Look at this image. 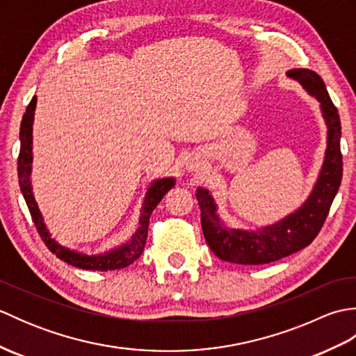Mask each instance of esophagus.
<instances>
[{"mask_svg": "<svg viewBox=\"0 0 356 356\" xmlns=\"http://www.w3.org/2000/svg\"><path fill=\"white\" fill-rule=\"evenodd\" d=\"M186 168L190 171H197L200 168V163L197 162V159H191V161L186 162Z\"/></svg>", "mask_w": 356, "mask_h": 356, "instance_id": "esophagus-1", "label": "esophagus"}]
</instances>
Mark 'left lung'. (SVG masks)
I'll return each instance as SVG.
<instances>
[{"mask_svg": "<svg viewBox=\"0 0 356 356\" xmlns=\"http://www.w3.org/2000/svg\"><path fill=\"white\" fill-rule=\"evenodd\" d=\"M286 74L320 102L326 124V151L312 191L301 205L280 220L255 229L232 228L218 216L217 203L208 188L199 186L195 197L202 211V229L213 252L225 261L237 264H264L309 246L318 236L338 193L343 177V157L339 149L341 124L323 79L312 70L292 69Z\"/></svg>", "mask_w": 356, "mask_h": 356, "instance_id": "8db88e82", "label": "left lung"}]
</instances>
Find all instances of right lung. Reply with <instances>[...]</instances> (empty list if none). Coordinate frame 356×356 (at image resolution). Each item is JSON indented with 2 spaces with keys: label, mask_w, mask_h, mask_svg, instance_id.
I'll use <instances>...</instances> for the list:
<instances>
[{
  "label": "right lung",
  "mask_w": 356,
  "mask_h": 356,
  "mask_svg": "<svg viewBox=\"0 0 356 356\" xmlns=\"http://www.w3.org/2000/svg\"><path fill=\"white\" fill-rule=\"evenodd\" d=\"M36 96L32 97L29 107L22 116L21 128H19V157H18V179H19V188L21 193L24 195V200L29 207L30 214H32L33 223L36 226L38 232H40L41 238L44 240L45 246L55 254L59 260L72 264L81 269H93V270H115L130 266V264L139 259V255L143 252L148 234V223L149 216L153 213L154 208L159 205V202L163 199V195L168 193L171 188L176 185V179L172 176L170 177H161L156 179L149 184L148 190L145 193V197L142 202L140 214L138 228L133 232V236L128 238L125 243L119 245L116 248H111L108 251L99 252V254H86L76 251V249H70L59 243L51 237V234L44 222V217L38 207V202L35 200L33 186H32V163H33V120H35V110H36Z\"/></svg>",
  "instance_id": "right-lung-1"
}]
</instances>
